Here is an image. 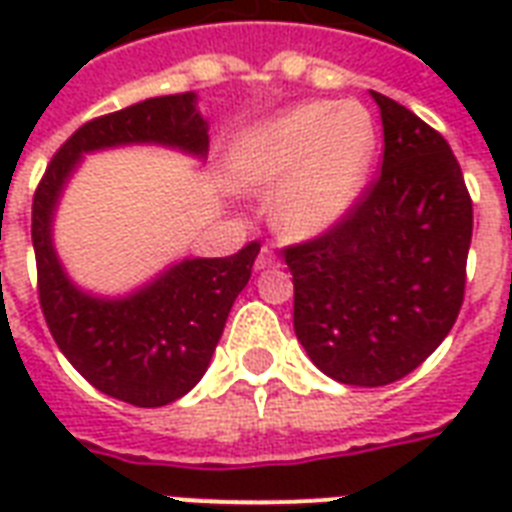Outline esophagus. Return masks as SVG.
Segmentation results:
<instances>
[{
  "mask_svg": "<svg viewBox=\"0 0 512 512\" xmlns=\"http://www.w3.org/2000/svg\"><path fill=\"white\" fill-rule=\"evenodd\" d=\"M273 265H279V257H276V252H273L271 247L260 249V255H257V260H255L257 271H265V268H273Z\"/></svg>",
  "mask_w": 512,
  "mask_h": 512,
  "instance_id": "obj_1",
  "label": "esophagus"
}]
</instances>
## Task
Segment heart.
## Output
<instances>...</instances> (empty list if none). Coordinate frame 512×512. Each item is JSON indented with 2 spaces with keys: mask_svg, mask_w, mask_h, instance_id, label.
Wrapping results in <instances>:
<instances>
[{
  "mask_svg": "<svg viewBox=\"0 0 512 512\" xmlns=\"http://www.w3.org/2000/svg\"><path fill=\"white\" fill-rule=\"evenodd\" d=\"M377 156V124L361 103L311 100L244 132L231 172L244 188L273 185L271 220L281 233H327L361 199Z\"/></svg>",
  "mask_w": 512,
  "mask_h": 512,
  "instance_id": "b5f03b06",
  "label": "heart"
}]
</instances>
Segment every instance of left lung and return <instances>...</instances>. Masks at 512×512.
I'll return each mask as SVG.
<instances>
[{
	"label": "left lung",
	"mask_w": 512,
	"mask_h": 512,
	"mask_svg": "<svg viewBox=\"0 0 512 512\" xmlns=\"http://www.w3.org/2000/svg\"><path fill=\"white\" fill-rule=\"evenodd\" d=\"M380 175L345 220L284 247L295 284V335L332 380L380 388L441 345L465 300L473 201L441 132L372 92Z\"/></svg>",
	"instance_id": "left-lung-1"
}]
</instances>
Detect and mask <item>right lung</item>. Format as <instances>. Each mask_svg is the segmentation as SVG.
I'll return each mask as SVG.
<instances>
[{
    "mask_svg": "<svg viewBox=\"0 0 512 512\" xmlns=\"http://www.w3.org/2000/svg\"><path fill=\"white\" fill-rule=\"evenodd\" d=\"M209 124L193 92L148 98L84 122L55 151L31 207L36 289L44 321L63 356L92 388L132 406H164L185 396L207 372L233 300L247 287L260 252L249 241L231 257H196L122 300L76 289L52 249L50 223L63 183L82 154L127 143H162L204 156Z\"/></svg>",
    "mask_w": 512,
    "mask_h": 512,
    "instance_id": "1",
    "label": "right lung"
}]
</instances>
